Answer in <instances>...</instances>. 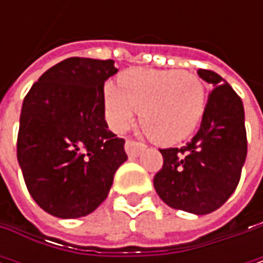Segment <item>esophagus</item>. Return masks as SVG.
Segmentation results:
<instances>
[{"instance_id":"34e87169","label":"esophagus","mask_w":263,"mask_h":263,"mask_svg":"<svg viewBox=\"0 0 263 263\" xmlns=\"http://www.w3.org/2000/svg\"><path fill=\"white\" fill-rule=\"evenodd\" d=\"M146 146L143 144V143H138V141H134V140H126V143H125V151H126V154L134 158V157H138V154L144 149Z\"/></svg>"}]
</instances>
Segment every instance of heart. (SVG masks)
<instances>
[{
    "label": "heart",
    "instance_id": "heart-1",
    "mask_svg": "<svg viewBox=\"0 0 263 263\" xmlns=\"http://www.w3.org/2000/svg\"><path fill=\"white\" fill-rule=\"evenodd\" d=\"M105 116L114 131H125L140 111V123L157 143L172 144L189 137L205 109V88L193 73L180 70H131L120 88L103 91Z\"/></svg>",
    "mask_w": 263,
    "mask_h": 263
}]
</instances>
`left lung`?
<instances>
[{"label": "left lung", "instance_id": "8db88e82", "mask_svg": "<svg viewBox=\"0 0 263 263\" xmlns=\"http://www.w3.org/2000/svg\"><path fill=\"white\" fill-rule=\"evenodd\" d=\"M213 86L196 135L183 147L160 149L163 167L154 177L158 196L172 209L207 215L236 190L247 157L240 97L219 74L198 70Z\"/></svg>", "mask_w": 263, "mask_h": 263}]
</instances>
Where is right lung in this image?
Segmentation results:
<instances>
[{
  "mask_svg": "<svg viewBox=\"0 0 263 263\" xmlns=\"http://www.w3.org/2000/svg\"><path fill=\"white\" fill-rule=\"evenodd\" d=\"M117 71L112 59L68 58L33 83L23 102L18 163L31 198L56 218L94 212L128 160L125 140L105 120L103 85Z\"/></svg>",
  "mask_w": 263,
  "mask_h": 263,
  "instance_id": "obj_1",
  "label": "right lung"
}]
</instances>
